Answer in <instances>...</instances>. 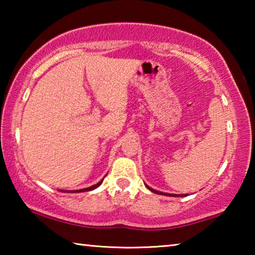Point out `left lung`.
<instances>
[{
    "label": "left lung",
    "mask_w": 255,
    "mask_h": 255,
    "mask_svg": "<svg viewBox=\"0 0 255 255\" xmlns=\"http://www.w3.org/2000/svg\"><path fill=\"white\" fill-rule=\"evenodd\" d=\"M146 187H147L148 188V190H150V191H152V192H155V193H157V195H164V196H176V195H166V193H163V192H161V191H157V190H154V189H152V188H149L148 187V185H146ZM182 196H184L185 197V195H181L180 197H182Z\"/></svg>",
    "instance_id": "left-lung-1"
}]
</instances>
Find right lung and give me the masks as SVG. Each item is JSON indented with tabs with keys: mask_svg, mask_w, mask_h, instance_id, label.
<instances>
[{
	"mask_svg": "<svg viewBox=\"0 0 255 255\" xmlns=\"http://www.w3.org/2000/svg\"><path fill=\"white\" fill-rule=\"evenodd\" d=\"M102 181H103V179L100 181V182L99 183H97V184H94V185H92V187H90V188H86V189H82V190H75V192H83V191H91V190H93V189H96V188H98L99 185H100L101 183H102ZM67 192V191H66ZM68 192H72V191H68ZM74 192V191H73Z\"/></svg>",
	"mask_w": 255,
	"mask_h": 255,
	"instance_id": "right-lung-1",
	"label": "right lung"
}]
</instances>
